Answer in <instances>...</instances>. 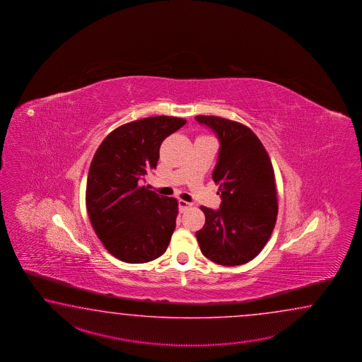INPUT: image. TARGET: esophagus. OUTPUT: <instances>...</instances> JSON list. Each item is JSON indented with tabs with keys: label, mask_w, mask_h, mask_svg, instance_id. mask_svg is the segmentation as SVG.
<instances>
[{
	"label": "esophagus",
	"mask_w": 362,
	"mask_h": 362,
	"mask_svg": "<svg viewBox=\"0 0 362 362\" xmlns=\"http://www.w3.org/2000/svg\"><path fill=\"white\" fill-rule=\"evenodd\" d=\"M189 207H192V203H187V202H185L182 199L178 200V209H180V212H185Z\"/></svg>",
	"instance_id": "1"
}]
</instances>
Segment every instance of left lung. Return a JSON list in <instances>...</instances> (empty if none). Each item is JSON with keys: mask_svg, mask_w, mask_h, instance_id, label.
Returning a JSON list of instances; mask_svg holds the SVG:
<instances>
[{"mask_svg": "<svg viewBox=\"0 0 362 362\" xmlns=\"http://www.w3.org/2000/svg\"><path fill=\"white\" fill-rule=\"evenodd\" d=\"M220 141L212 178L218 209L200 207L204 226L197 231L200 251L211 262L235 267L260 254L277 221L274 170L262 141L243 124L218 116H195Z\"/></svg>", "mask_w": 362, "mask_h": 362, "instance_id": "1", "label": "left lung"}]
</instances>
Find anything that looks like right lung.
I'll return each mask as SVG.
<instances>
[{"mask_svg": "<svg viewBox=\"0 0 362 362\" xmlns=\"http://www.w3.org/2000/svg\"><path fill=\"white\" fill-rule=\"evenodd\" d=\"M186 124L154 116L124 124L102 141L86 181V209L93 229L116 259L131 264L162 256L176 228L177 199L144 186L156 168L164 139Z\"/></svg>", "mask_w": 362, "mask_h": 362, "instance_id": "1", "label": "right lung"}]
</instances>
